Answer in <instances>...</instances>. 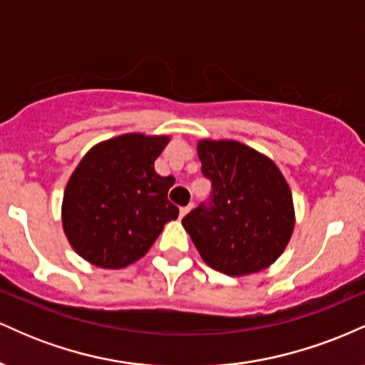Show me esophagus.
Returning <instances> with one entry per match:
<instances>
[{"mask_svg":"<svg viewBox=\"0 0 365 365\" xmlns=\"http://www.w3.org/2000/svg\"><path fill=\"white\" fill-rule=\"evenodd\" d=\"M190 209H192V204H190V206H185V207H182V209H180V217H183V216H185L187 212L190 211Z\"/></svg>","mask_w":365,"mask_h":365,"instance_id":"obj_1","label":"esophagus"}]
</instances>
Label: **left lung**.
<instances>
[{
	"label": "left lung",
	"mask_w": 365,
	"mask_h": 365,
	"mask_svg": "<svg viewBox=\"0 0 365 365\" xmlns=\"http://www.w3.org/2000/svg\"><path fill=\"white\" fill-rule=\"evenodd\" d=\"M197 154L211 197L182 220L212 269L245 276L271 266L290 242L295 212L278 166L237 140H200Z\"/></svg>",
	"instance_id": "1"
}]
</instances>
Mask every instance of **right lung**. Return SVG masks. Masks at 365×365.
Wrapping results in <instances>:
<instances>
[{"instance_id": "1", "label": "right lung", "mask_w": 365, "mask_h": 365, "mask_svg": "<svg viewBox=\"0 0 365 365\" xmlns=\"http://www.w3.org/2000/svg\"><path fill=\"white\" fill-rule=\"evenodd\" d=\"M170 137L125 133L94 145L70 177L63 195V230L81 257L106 269L139 259L165 225L178 217L168 200L173 177L154 161Z\"/></svg>"}]
</instances>
